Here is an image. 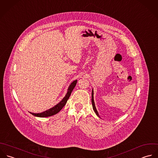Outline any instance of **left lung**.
<instances>
[{"mask_svg": "<svg viewBox=\"0 0 158 158\" xmlns=\"http://www.w3.org/2000/svg\"><path fill=\"white\" fill-rule=\"evenodd\" d=\"M94 92H93V90L92 91V99H91V101H92V105H93V110H94L95 113H96V114L99 117V113L96 110V106H95V104H94Z\"/></svg>", "mask_w": 158, "mask_h": 158, "instance_id": "1", "label": "left lung"}]
</instances>
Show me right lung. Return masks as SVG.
Wrapping results in <instances>:
<instances>
[{"label": "right lung", "instance_id": "right-lung-1", "mask_svg": "<svg viewBox=\"0 0 158 158\" xmlns=\"http://www.w3.org/2000/svg\"><path fill=\"white\" fill-rule=\"evenodd\" d=\"M77 81L75 80L74 81H73L71 83V85H70V86L68 88V91H67V93L66 94L65 96L63 98V99L59 104H57V105L53 106V108H52L48 110H46L45 111H44L42 113H31V112H30V113L32 115H34L35 116H38V117H48V116H53L54 114L57 113L67 103V101L69 99L73 88H75V86L77 85Z\"/></svg>", "mask_w": 158, "mask_h": 158}]
</instances>
